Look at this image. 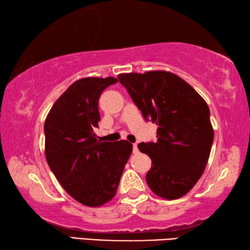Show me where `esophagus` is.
<instances>
[{
    "label": "esophagus",
    "instance_id": "34e87169",
    "mask_svg": "<svg viewBox=\"0 0 250 250\" xmlns=\"http://www.w3.org/2000/svg\"><path fill=\"white\" fill-rule=\"evenodd\" d=\"M133 153L134 154L138 153V145H137V143H133Z\"/></svg>",
    "mask_w": 250,
    "mask_h": 250
}]
</instances>
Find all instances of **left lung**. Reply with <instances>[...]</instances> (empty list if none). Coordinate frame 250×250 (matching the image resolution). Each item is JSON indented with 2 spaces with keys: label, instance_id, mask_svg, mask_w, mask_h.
Returning <instances> with one entry per match:
<instances>
[{
  "label": "left lung",
  "instance_id": "left-lung-1",
  "mask_svg": "<svg viewBox=\"0 0 250 250\" xmlns=\"http://www.w3.org/2000/svg\"><path fill=\"white\" fill-rule=\"evenodd\" d=\"M118 78L145 120L158 125V141L138 145L152 161L147 185L164 200L184 196L204 172L214 140L206 101L171 71L126 73Z\"/></svg>",
  "mask_w": 250,
  "mask_h": 250
}]
</instances>
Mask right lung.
I'll return each mask as SVG.
<instances>
[{"mask_svg":"<svg viewBox=\"0 0 250 250\" xmlns=\"http://www.w3.org/2000/svg\"><path fill=\"white\" fill-rule=\"evenodd\" d=\"M117 82L115 77L76 80L45 120L46 161L65 191L84 206H103L115 197L132 153L130 142H103L94 132L100 121L99 97Z\"/></svg>","mask_w":250,"mask_h":250,"instance_id":"1","label":"right lung"}]
</instances>
